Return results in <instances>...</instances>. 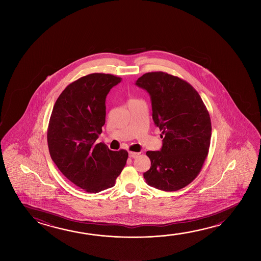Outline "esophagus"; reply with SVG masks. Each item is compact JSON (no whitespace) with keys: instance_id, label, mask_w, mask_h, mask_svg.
<instances>
[{"instance_id":"34e87169","label":"esophagus","mask_w":261,"mask_h":261,"mask_svg":"<svg viewBox=\"0 0 261 261\" xmlns=\"http://www.w3.org/2000/svg\"><path fill=\"white\" fill-rule=\"evenodd\" d=\"M140 154V153H137V152H129V156L132 158H138V155Z\"/></svg>"}]
</instances>
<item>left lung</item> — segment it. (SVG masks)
I'll return each mask as SVG.
<instances>
[{
  "instance_id": "1",
  "label": "left lung",
  "mask_w": 261,
  "mask_h": 261,
  "mask_svg": "<svg viewBox=\"0 0 261 261\" xmlns=\"http://www.w3.org/2000/svg\"><path fill=\"white\" fill-rule=\"evenodd\" d=\"M136 85L149 94L153 120L162 132V148L146 152L151 167L144 178L159 190H179L197 177L208 154V111L196 89L179 77L151 72Z\"/></svg>"
}]
</instances>
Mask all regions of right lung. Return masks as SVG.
<instances>
[{
	"label": "right lung",
	"instance_id": "obj_1",
	"mask_svg": "<svg viewBox=\"0 0 261 261\" xmlns=\"http://www.w3.org/2000/svg\"><path fill=\"white\" fill-rule=\"evenodd\" d=\"M120 77L91 73L62 92L47 130L53 161L72 183L88 193L113 188L128 158L124 149L112 151L95 141L106 123V98Z\"/></svg>",
	"mask_w": 261,
	"mask_h": 261
}]
</instances>
